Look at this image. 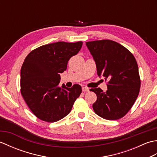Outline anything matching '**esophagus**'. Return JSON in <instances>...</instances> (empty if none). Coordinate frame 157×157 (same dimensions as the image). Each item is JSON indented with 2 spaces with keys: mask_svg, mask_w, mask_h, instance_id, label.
Instances as JSON below:
<instances>
[{
  "mask_svg": "<svg viewBox=\"0 0 157 157\" xmlns=\"http://www.w3.org/2000/svg\"><path fill=\"white\" fill-rule=\"evenodd\" d=\"M82 91L83 92H88L89 91V88L86 87V86H84V87H82Z\"/></svg>",
  "mask_w": 157,
  "mask_h": 157,
  "instance_id": "esophagus-1",
  "label": "esophagus"
}]
</instances>
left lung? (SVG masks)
I'll use <instances>...</instances> for the list:
<instances>
[{"label": "left lung", "mask_w": 157, "mask_h": 157, "mask_svg": "<svg viewBox=\"0 0 157 157\" xmlns=\"http://www.w3.org/2000/svg\"><path fill=\"white\" fill-rule=\"evenodd\" d=\"M94 58L97 74L107 80L106 92L92 88L97 96L92 107L96 115L107 120H117L128 113L140 88L138 67L134 55L124 46L111 40L86 42Z\"/></svg>", "instance_id": "obj_1"}]
</instances>
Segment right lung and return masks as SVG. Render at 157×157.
<instances>
[{
	"label": "right lung",
	"mask_w": 157,
	"mask_h": 157,
	"mask_svg": "<svg viewBox=\"0 0 157 157\" xmlns=\"http://www.w3.org/2000/svg\"><path fill=\"white\" fill-rule=\"evenodd\" d=\"M83 42H57L40 46L26 56L21 69V93L31 111L38 119L56 122L71 111L82 93L78 84L71 88L59 84L60 73L68 61L80 51Z\"/></svg>",
	"instance_id": "obj_1"
}]
</instances>
